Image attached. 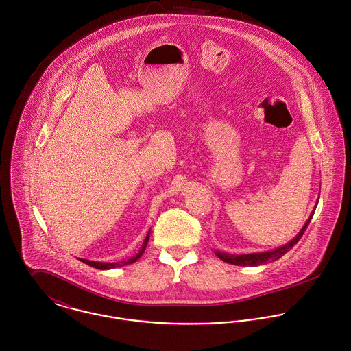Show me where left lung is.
Masks as SVG:
<instances>
[{
	"instance_id": "left-lung-1",
	"label": "left lung",
	"mask_w": 351,
	"mask_h": 351,
	"mask_svg": "<svg viewBox=\"0 0 351 351\" xmlns=\"http://www.w3.org/2000/svg\"><path fill=\"white\" fill-rule=\"evenodd\" d=\"M313 214H315V211L311 214L309 219L306 221V223L304 225V228L301 229V232L297 234L290 242H287L286 245H283V246H280V247H276V249L269 250V252L249 253V254H229V253H223V252L215 250V254H217L221 260H223V261H226V263H229V264L242 265V267H245V265L254 267V265L264 264V263H267V261H275V260H278L279 257H282L285 253H287V252L300 241V238L302 237V234L305 233V230H306V228H308V225H309V222H311Z\"/></svg>"
}]
</instances>
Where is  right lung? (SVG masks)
Here are the masks:
<instances>
[{
  "instance_id": "1",
  "label": "right lung",
  "mask_w": 351,
  "mask_h": 351,
  "mask_svg": "<svg viewBox=\"0 0 351 351\" xmlns=\"http://www.w3.org/2000/svg\"><path fill=\"white\" fill-rule=\"evenodd\" d=\"M148 239H149V232L147 233V237H145V239H144V242H143V245H141L138 253H137L136 256L130 257L129 260H122V261H117V263H101V261H91V260H86V258H80V260H82L83 263L88 264V265L97 268V269H112V268H117V267H122V265H128V264H132V263H134L137 258L141 257V254L144 253L145 246H147V243H148Z\"/></svg>"
}]
</instances>
